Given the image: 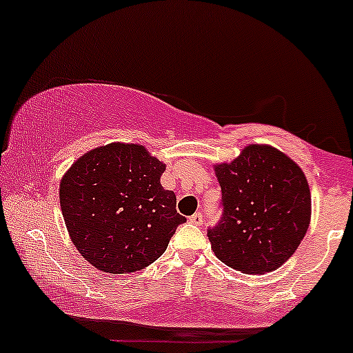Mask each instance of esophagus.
Listing matches in <instances>:
<instances>
[{"mask_svg":"<svg viewBox=\"0 0 353 353\" xmlns=\"http://www.w3.org/2000/svg\"><path fill=\"white\" fill-rule=\"evenodd\" d=\"M189 221L192 222V224L201 225V224H202V212H196V214H192V216L189 217Z\"/></svg>","mask_w":353,"mask_h":353,"instance_id":"34e87169","label":"esophagus"}]
</instances>
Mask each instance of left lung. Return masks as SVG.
I'll use <instances>...</instances> for the list:
<instances>
[{"label":"left lung","mask_w":353,"mask_h":353,"mask_svg":"<svg viewBox=\"0 0 353 353\" xmlns=\"http://www.w3.org/2000/svg\"><path fill=\"white\" fill-rule=\"evenodd\" d=\"M222 214L208 237L219 261L245 274L281 267L310 222V190L302 169L270 145H247L216 168Z\"/></svg>","instance_id":"8db88e82"}]
</instances>
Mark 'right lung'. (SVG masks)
<instances>
[{
	"label": "right lung",
	"mask_w": 353,
	"mask_h": 353,
	"mask_svg": "<svg viewBox=\"0 0 353 353\" xmlns=\"http://www.w3.org/2000/svg\"><path fill=\"white\" fill-rule=\"evenodd\" d=\"M165 165L143 145L108 144L71 165L59 202L71 241L103 272L141 270L164 254L185 217L161 185Z\"/></svg>",
	"instance_id": "obj_1"
}]
</instances>
